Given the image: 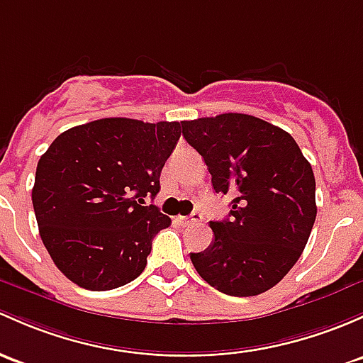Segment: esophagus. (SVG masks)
<instances>
[{"mask_svg": "<svg viewBox=\"0 0 363 363\" xmlns=\"http://www.w3.org/2000/svg\"><path fill=\"white\" fill-rule=\"evenodd\" d=\"M177 220L182 224V226H191V224L200 223V220H201V213L198 212V211H194V212H191V213H189V216H186V217H177Z\"/></svg>", "mask_w": 363, "mask_h": 363, "instance_id": "obj_1", "label": "esophagus"}]
</instances>
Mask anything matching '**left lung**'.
<instances>
[{
    "label": "left lung",
    "instance_id": "8db88e82",
    "mask_svg": "<svg viewBox=\"0 0 363 363\" xmlns=\"http://www.w3.org/2000/svg\"><path fill=\"white\" fill-rule=\"evenodd\" d=\"M181 125L189 146L203 156L216 193L235 194L230 217L211 220V245L191 254L194 269L228 296L269 291L301 257L315 224L310 162L291 133L250 114Z\"/></svg>",
    "mask_w": 363,
    "mask_h": 363
}]
</instances>
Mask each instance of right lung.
I'll list each match as a JSON object with an SVG mask.
<instances>
[{
	"label": "right lung",
	"instance_id": "add662e5",
	"mask_svg": "<svg viewBox=\"0 0 363 363\" xmlns=\"http://www.w3.org/2000/svg\"><path fill=\"white\" fill-rule=\"evenodd\" d=\"M181 137L179 121L102 118L62 132L36 167L33 207L53 264L72 284L111 291L135 280L170 217L146 198Z\"/></svg>",
	"mask_w": 363,
	"mask_h": 363
}]
</instances>
